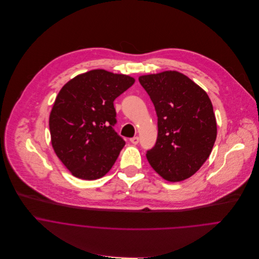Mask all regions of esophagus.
Segmentation results:
<instances>
[{
  "label": "esophagus",
  "instance_id": "obj_1",
  "mask_svg": "<svg viewBox=\"0 0 259 259\" xmlns=\"http://www.w3.org/2000/svg\"><path fill=\"white\" fill-rule=\"evenodd\" d=\"M130 141H131V143H132V144L137 145V144L139 143V138H138V137H134V138H132Z\"/></svg>",
  "mask_w": 259,
  "mask_h": 259
}]
</instances>
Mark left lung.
I'll return each instance as SVG.
<instances>
[{"label": "left lung", "mask_w": 259, "mask_h": 259, "mask_svg": "<svg viewBox=\"0 0 259 259\" xmlns=\"http://www.w3.org/2000/svg\"><path fill=\"white\" fill-rule=\"evenodd\" d=\"M139 81L158 117L156 144L146 154L150 165L168 182L189 179L207 160L217 140L207 93L176 70L141 75Z\"/></svg>", "instance_id": "obj_1"}]
</instances>
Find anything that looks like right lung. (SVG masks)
<instances>
[{"label":"right lung","mask_w":259,"mask_h":259,"mask_svg":"<svg viewBox=\"0 0 259 259\" xmlns=\"http://www.w3.org/2000/svg\"><path fill=\"white\" fill-rule=\"evenodd\" d=\"M134 83L130 75L93 69L60 90L49 118L51 143L72 176L97 180L115 163L125 142L113 130V102Z\"/></svg>","instance_id":"right-lung-1"}]
</instances>
